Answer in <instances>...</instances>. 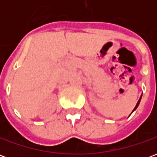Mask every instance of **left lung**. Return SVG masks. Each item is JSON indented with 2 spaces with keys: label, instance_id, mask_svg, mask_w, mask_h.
<instances>
[{
  "label": "left lung",
  "instance_id": "8db88e82",
  "mask_svg": "<svg viewBox=\"0 0 157 157\" xmlns=\"http://www.w3.org/2000/svg\"><path fill=\"white\" fill-rule=\"evenodd\" d=\"M141 97H142V96H140V99H139V101H138V102H137V104H136V106H135V109H134V110H133L132 112H134V111H135V109H137V108H138L139 104H140V100H141Z\"/></svg>",
  "mask_w": 157,
  "mask_h": 157
}]
</instances>
